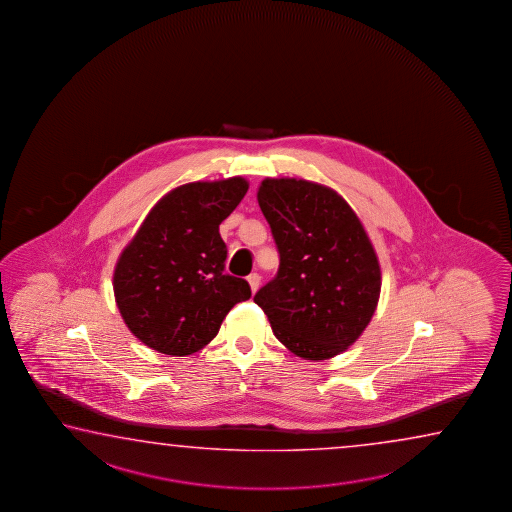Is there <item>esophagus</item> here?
<instances>
[{
	"label": "esophagus",
	"instance_id": "obj_1",
	"mask_svg": "<svg viewBox=\"0 0 512 512\" xmlns=\"http://www.w3.org/2000/svg\"><path fill=\"white\" fill-rule=\"evenodd\" d=\"M247 281H249V285H251L252 294H254V292H256L258 288H260V274H256V272H254V274H251V276L247 278Z\"/></svg>",
	"mask_w": 512,
	"mask_h": 512
}]
</instances>
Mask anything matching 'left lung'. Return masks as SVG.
Segmentation results:
<instances>
[{"instance_id":"1","label":"left lung","mask_w":512,"mask_h":512,"mask_svg":"<svg viewBox=\"0 0 512 512\" xmlns=\"http://www.w3.org/2000/svg\"><path fill=\"white\" fill-rule=\"evenodd\" d=\"M258 204L278 245L279 270L254 303L294 355H340L364 333L382 290L360 218L337 191L290 177L261 182Z\"/></svg>"}]
</instances>
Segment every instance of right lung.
<instances>
[{"label": "right lung", "instance_id": "right-lung-1", "mask_svg": "<svg viewBox=\"0 0 512 512\" xmlns=\"http://www.w3.org/2000/svg\"><path fill=\"white\" fill-rule=\"evenodd\" d=\"M249 190L243 177L190 182L150 209L114 269V299L130 333L163 355L208 346L251 286L224 272L218 226Z\"/></svg>", "mask_w": 512, "mask_h": 512}]
</instances>
